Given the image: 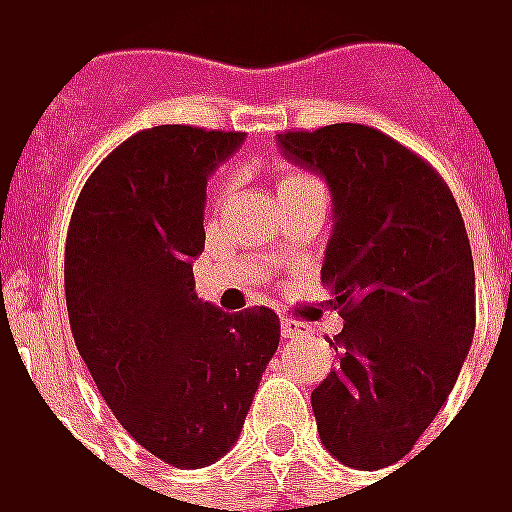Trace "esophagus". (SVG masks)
Listing matches in <instances>:
<instances>
[{"mask_svg":"<svg viewBox=\"0 0 512 512\" xmlns=\"http://www.w3.org/2000/svg\"><path fill=\"white\" fill-rule=\"evenodd\" d=\"M312 335V329L310 324H301V321H290V318H284L281 321V338L284 341H304V338H310Z\"/></svg>","mask_w":512,"mask_h":512,"instance_id":"1","label":"esophagus"}]
</instances>
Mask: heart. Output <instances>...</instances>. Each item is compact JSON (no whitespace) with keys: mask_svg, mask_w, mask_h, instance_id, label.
<instances>
[{"mask_svg":"<svg viewBox=\"0 0 512 512\" xmlns=\"http://www.w3.org/2000/svg\"><path fill=\"white\" fill-rule=\"evenodd\" d=\"M307 180H312V177H307V174H298V171H284L279 177V191H284V188H293V185L298 183H307ZM225 194V180H219L214 188V197H222Z\"/></svg>","mask_w":512,"mask_h":512,"instance_id":"heart-1","label":"heart"}]
</instances>
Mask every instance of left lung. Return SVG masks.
Listing matches in <instances>:
<instances>
[{
  "instance_id": "left-lung-1",
  "label": "left lung",
  "mask_w": 512,
  "mask_h": 512,
  "mask_svg": "<svg viewBox=\"0 0 512 512\" xmlns=\"http://www.w3.org/2000/svg\"><path fill=\"white\" fill-rule=\"evenodd\" d=\"M332 194L321 281L335 290L341 366L312 392L341 465L375 471L414 448L454 389L476 327L471 242L423 157L360 123L276 137Z\"/></svg>"
}]
</instances>
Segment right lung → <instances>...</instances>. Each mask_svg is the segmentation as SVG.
<instances>
[{
	"label": "right lung",
	"mask_w": 512,
	"mask_h": 512,
	"mask_svg": "<svg viewBox=\"0 0 512 512\" xmlns=\"http://www.w3.org/2000/svg\"><path fill=\"white\" fill-rule=\"evenodd\" d=\"M242 132L154 126L89 174L67 231L64 290L75 346L118 423L174 468L231 451L279 315L222 312L194 290L205 188Z\"/></svg>",
	"instance_id": "1"
}]
</instances>
